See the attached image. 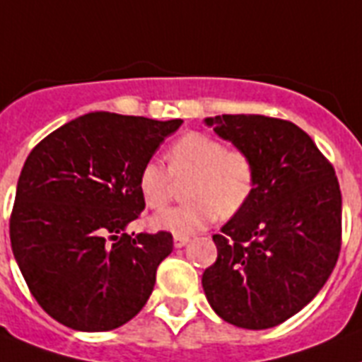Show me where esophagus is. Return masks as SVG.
<instances>
[{
	"label": "esophagus",
	"mask_w": 362,
	"mask_h": 362,
	"mask_svg": "<svg viewBox=\"0 0 362 362\" xmlns=\"http://www.w3.org/2000/svg\"><path fill=\"white\" fill-rule=\"evenodd\" d=\"M187 243H189V238H186V235H175V248L186 247Z\"/></svg>",
	"instance_id": "1"
}]
</instances>
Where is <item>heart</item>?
<instances>
[{
	"label": "heart",
	"instance_id": "b5f03b06",
	"mask_svg": "<svg viewBox=\"0 0 362 362\" xmlns=\"http://www.w3.org/2000/svg\"><path fill=\"white\" fill-rule=\"evenodd\" d=\"M169 167L148 160L138 175V187L145 206L163 209L184 186L186 204L169 209L148 221L153 230L175 235H193L215 221L232 218L245 209L256 191V163L241 148H228L217 138L187 132L176 139L167 156Z\"/></svg>",
	"mask_w": 362,
	"mask_h": 362
}]
</instances>
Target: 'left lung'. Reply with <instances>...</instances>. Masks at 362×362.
<instances>
[{
    "instance_id": "obj_1",
    "label": "left lung",
    "mask_w": 362,
    "mask_h": 362,
    "mask_svg": "<svg viewBox=\"0 0 362 362\" xmlns=\"http://www.w3.org/2000/svg\"><path fill=\"white\" fill-rule=\"evenodd\" d=\"M204 123L250 154L257 176L250 202L214 235L217 261L202 274L206 298L228 324L274 327L317 296L339 259L335 169L291 121L224 114Z\"/></svg>"
}]
</instances>
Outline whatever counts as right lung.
<instances>
[{"label":"right lung","instance_id":"1","mask_svg":"<svg viewBox=\"0 0 362 362\" xmlns=\"http://www.w3.org/2000/svg\"><path fill=\"white\" fill-rule=\"evenodd\" d=\"M180 124L92 112L45 136L27 156L11 245L27 287L57 322L110 331L147 303L173 235H129L124 228L145 209L139 169Z\"/></svg>","mask_w":362,"mask_h":362}]
</instances>
